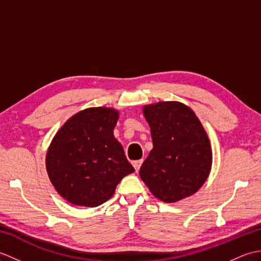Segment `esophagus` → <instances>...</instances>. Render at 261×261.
Returning <instances> with one entry per match:
<instances>
[{"label":"esophagus","instance_id":"34e87169","mask_svg":"<svg viewBox=\"0 0 261 261\" xmlns=\"http://www.w3.org/2000/svg\"><path fill=\"white\" fill-rule=\"evenodd\" d=\"M142 162H143L142 159H140V160H135V162H132V165H134V167H135L136 171H138V170L140 169L141 165H142Z\"/></svg>","mask_w":261,"mask_h":261}]
</instances>
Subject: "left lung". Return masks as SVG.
Masks as SVG:
<instances>
[{"instance_id":"left-lung-1","label":"left lung","mask_w":261,"mask_h":261,"mask_svg":"<svg viewBox=\"0 0 261 261\" xmlns=\"http://www.w3.org/2000/svg\"><path fill=\"white\" fill-rule=\"evenodd\" d=\"M153 148L139 175L160 201L191 196L206 180L212 151L206 132L193 111L179 102H160L143 109Z\"/></svg>"}]
</instances>
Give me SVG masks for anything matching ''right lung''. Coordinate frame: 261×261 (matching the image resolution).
Masks as SVG:
<instances>
[{"mask_svg": "<svg viewBox=\"0 0 261 261\" xmlns=\"http://www.w3.org/2000/svg\"><path fill=\"white\" fill-rule=\"evenodd\" d=\"M118 112L91 108L76 113L55 136L47 171L56 191L71 204L95 207L112 197L135 168L113 136Z\"/></svg>", "mask_w": 261, "mask_h": 261, "instance_id": "1", "label": "right lung"}]
</instances>
